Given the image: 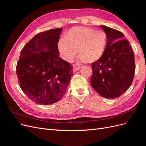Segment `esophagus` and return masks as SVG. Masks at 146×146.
Wrapping results in <instances>:
<instances>
[{
    "label": "esophagus",
    "instance_id": "esophagus-1",
    "mask_svg": "<svg viewBox=\"0 0 146 146\" xmlns=\"http://www.w3.org/2000/svg\"><path fill=\"white\" fill-rule=\"evenodd\" d=\"M80 68V65L78 64H73V70L74 72H77V70H79Z\"/></svg>",
    "mask_w": 146,
    "mask_h": 146
}]
</instances>
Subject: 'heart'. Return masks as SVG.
<instances>
[{
	"mask_svg": "<svg viewBox=\"0 0 146 146\" xmlns=\"http://www.w3.org/2000/svg\"><path fill=\"white\" fill-rule=\"evenodd\" d=\"M107 34L86 27H76L66 33L58 42V48L63 58L70 61L77 50L79 58L92 63L100 58L107 44Z\"/></svg>",
	"mask_w": 146,
	"mask_h": 146,
	"instance_id": "heart-1",
	"label": "heart"
}]
</instances>
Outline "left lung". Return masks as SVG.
Masks as SVG:
<instances>
[{
    "mask_svg": "<svg viewBox=\"0 0 146 146\" xmlns=\"http://www.w3.org/2000/svg\"><path fill=\"white\" fill-rule=\"evenodd\" d=\"M100 27L107 34V44L100 58L91 63L90 83L103 98H117L129 89L133 80L134 53L120 31L104 25Z\"/></svg>",
    "mask_w": 146,
    "mask_h": 146,
    "instance_id": "left-lung-1",
    "label": "left lung"
}]
</instances>
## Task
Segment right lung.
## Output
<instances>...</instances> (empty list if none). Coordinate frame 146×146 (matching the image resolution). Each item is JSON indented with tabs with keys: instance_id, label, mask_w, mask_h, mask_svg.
Here are the masks:
<instances>
[{
	"instance_id": "obj_1",
	"label": "right lung",
	"mask_w": 146,
	"mask_h": 146,
	"mask_svg": "<svg viewBox=\"0 0 146 146\" xmlns=\"http://www.w3.org/2000/svg\"><path fill=\"white\" fill-rule=\"evenodd\" d=\"M62 28L41 32L22 49L16 74L21 90L35 104L47 105L63 98L73 75L71 64L59 56Z\"/></svg>"
}]
</instances>
